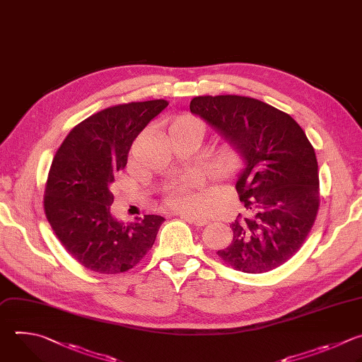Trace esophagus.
I'll return each instance as SVG.
<instances>
[{"label": "esophagus", "instance_id": "1", "mask_svg": "<svg viewBox=\"0 0 362 362\" xmlns=\"http://www.w3.org/2000/svg\"><path fill=\"white\" fill-rule=\"evenodd\" d=\"M184 220H187L188 223L197 226V227H204L208 224V220L204 218V216H198V215H191V214H185V212H181L180 214Z\"/></svg>", "mask_w": 362, "mask_h": 362}]
</instances>
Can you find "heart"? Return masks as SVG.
<instances>
[{"mask_svg": "<svg viewBox=\"0 0 362 362\" xmlns=\"http://www.w3.org/2000/svg\"><path fill=\"white\" fill-rule=\"evenodd\" d=\"M187 128L202 129V125L198 119H195L191 115L177 117L170 125V136ZM241 163H243V156L235 146L227 147L220 157V168L224 174H234L241 167ZM197 184H198V180L194 175L182 177L174 181L165 192L167 205L175 209H181L184 212H197L199 209V199L195 192Z\"/></svg>", "mask_w": 362, "mask_h": 362, "instance_id": "1", "label": "heart"}]
</instances>
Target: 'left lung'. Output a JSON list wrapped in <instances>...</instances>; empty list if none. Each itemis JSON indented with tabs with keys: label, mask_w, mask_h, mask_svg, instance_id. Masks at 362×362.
<instances>
[{
	"label": "left lung",
	"mask_w": 362,
	"mask_h": 362,
	"mask_svg": "<svg viewBox=\"0 0 362 362\" xmlns=\"http://www.w3.org/2000/svg\"><path fill=\"white\" fill-rule=\"evenodd\" d=\"M235 146L245 168L235 184L245 211L233 221V243L216 252L233 268L262 274L303 247L320 208L318 163L298 122L243 95H201L189 103Z\"/></svg>",
	"instance_id": "8db88e82"
}]
</instances>
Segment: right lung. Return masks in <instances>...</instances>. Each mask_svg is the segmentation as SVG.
Here are the masks:
<instances>
[{"instance_id": "1", "label": "right lung", "mask_w": 362, "mask_h": 362, "mask_svg": "<svg viewBox=\"0 0 362 362\" xmlns=\"http://www.w3.org/2000/svg\"><path fill=\"white\" fill-rule=\"evenodd\" d=\"M168 101L118 104L93 114L69 131L45 182L44 211L66 252L87 269L119 274L135 267L153 248L164 223L144 215L134 223L111 215L115 174L127 165L136 135Z\"/></svg>"}]
</instances>
